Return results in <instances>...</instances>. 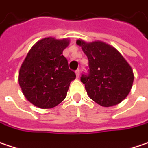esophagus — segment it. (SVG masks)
Listing matches in <instances>:
<instances>
[{
    "instance_id": "34e87169",
    "label": "esophagus",
    "mask_w": 148,
    "mask_h": 148,
    "mask_svg": "<svg viewBox=\"0 0 148 148\" xmlns=\"http://www.w3.org/2000/svg\"><path fill=\"white\" fill-rule=\"evenodd\" d=\"M76 75H77V77L78 78V77H79V76H80V70H79V69H77V70L76 71Z\"/></svg>"
}]
</instances>
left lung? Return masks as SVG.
Instances as JSON below:
<instances>
[{
  "label": "left lung",
  "instance_id": "1",
  "mask_svg": "<svg viewBox=\"0 0 148 148\" xmlns=\"http://www.w3.org/2000/svg\"><path fill=\"white\" fill-rule=\"evenodd\" d=\"M77 44L88 59V72L82 74L81 82L90 99L103 107L120 103L132 89L134 75L130 65L116 49L103 42L78 39Z\"/></svg>",
  "mask_w": 148,
  "mask_h": 148
}]
</instances>
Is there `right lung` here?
I'll return each instance as SVG.
<instances>
[{
	"instance_id": "1",
	"label": "right lung",
	"mask_w": 148,
	"mask_h": 148,
	"mask_svg": "<svg viewBox=\"0 0 148 148\" xmlns=\"http://www.w3.org/2000/svg\"><path fill=\"white\" fill-rule=\"evenodd\" d=\"M69 40L43 38L31 48L19 71L18 82L27 100L41 109L56 107L65 99L76 74L62 55Z\"/></svg>"
}]
</instances>
